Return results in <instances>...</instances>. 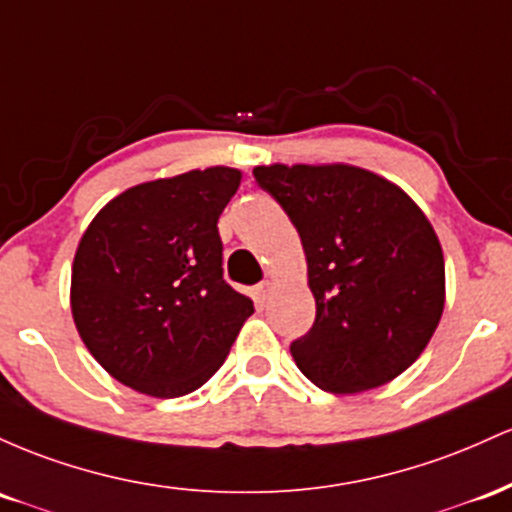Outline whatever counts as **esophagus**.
Segmentation results:
<instances>
[{
	"label": "esophagus",
	"instance_id": "obj_1",
	"mask_svg": "<svg viewBox=\"0 0 512 512\" xmlns=\"http://www.w3.org/2000/svg\"><path fill=\"white\" fill-rule=\"evenodd\" d=\"M271 292H273V283L271 280H263V283L256 285V300L266 302L268 297H271Z\"/></svg>",
	"mask_w": 512,
	"mask_h": 512
}]
</instances>
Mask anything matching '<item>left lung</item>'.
I'll list each match as a JSON object with an SVG mask.
<instances>
[{"label": "left lung", "instance_id": "left-lung-1", "mask_svg": "<svg viewBox=\"0 0 512 512\" xmlns=\"http://www.w3.org/2000/svg\"><path fill=\"white\" fill-rule=\"evenodd\" d=\"M254 176L307 256L317 319L292 341L297 367L331 394L392 382L426 350L445 307V258L428 217L360 166L271 164Z\"/></svg>", "mask_w": 512, "mask_h": 512}]
</instances>
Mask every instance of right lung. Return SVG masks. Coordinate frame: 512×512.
Here are the masks:
<instances>
[{
    "instance_id": "obj_1",
    "label": "right lung",
    "mask_w": 512,
    "mask_h": 512,
    "mask_svg": "<svg viewBox=\"0 0 512 512\" xmlns=\"http://www.w3.org/2000/svg\"><path fill=\"white\" fill-rule=\"evenodd\" d=\"M239 183L232 166L140 183L103 205L79 239L74 326L125 387L157 399L195 392L254 314L222 278L217 220Z\"/></svg>"
}]
</instances>
